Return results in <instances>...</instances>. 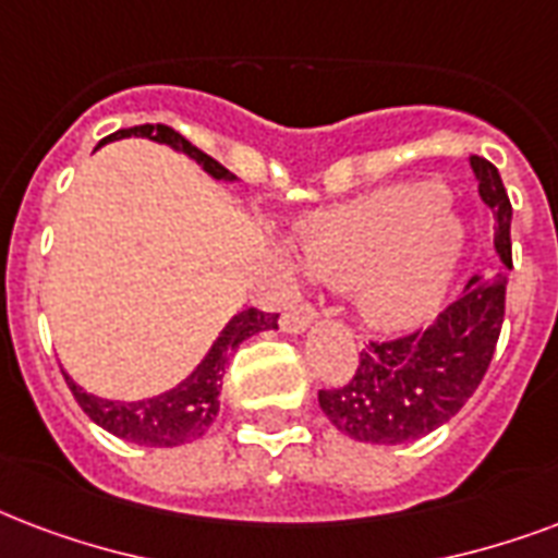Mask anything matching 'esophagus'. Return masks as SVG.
<instances>
[{"instance_id": "obj_1", "label": "esophagus", "mask_w": 558, "mask_h": 558, "mask_svg": "<svg viewBox=\"0 0 558 558\" xmlns=\"http://www.w3.org/2000/svg\"><path fill=\"white\" fill-rule=\"evenodd\" d=\"M318 318V313L310 304H301L298 310H289L287 316L280 318V327H283V333H304L313 322Z\"/></svg>"}]
</instances>
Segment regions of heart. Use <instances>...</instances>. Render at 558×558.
I'll list each match as a JSON object with an SVG mask.
<instances>
[{"label":"heart","mask_w":558,"mask_h":558,"mask_svg":"<svg viewBox=\"0 0 558 558\" xmlns=\"http://www.w3.org/2000/svg\"><path fill=\"white\" fill-rule=\"evenodd\" d=\"M304 269L327 287H354L383 330H410L436 316L465 248V228L445 186H383L318 216L301 231Z\"/></svg>","instance_id":"heart-1"}]
</instances>
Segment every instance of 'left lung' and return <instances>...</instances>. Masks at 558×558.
<instances>
[{
  "mask_svg": "<svg viewBox=\"0 0 558 558\" xmlns=\"http://www.w3.org/2000/svg\"><path fill=\"white\" fill-rule=\"evenodd\" d=\"M480 198L495 216V251L512 269V204L500 172L486 157H471ZM506 280H468L436 325L392 342H372L360 354L354 380L318 392V407L336 430L368 445H403L427 436L457 415L495 356L504 325Z\"/></svg>",
  "mask_w": 558,
  "mask_h": 558,
  "instance_id": "8db88e82",
  "label": "left lung"
}]
</instances>
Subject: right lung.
Returning <instances> with one entry per match:
<instances>
[{"instance_id": "add662e5", "label": "right lung", "mask_w": 558, "mask_h": 558, "mask_svg": "<svg viewBox=\"0 0 558 558\" xmlns=\"http://www.w3.org/2000/svg\"><path fill=\"white\" fill-rule=\"evenodd\" d=\"M125 137L155 140L160 146L181 151V155H186L190 160L202 166L213 181H225V184L236 181V175H231L222 163H216L213 157L204 155L202 148H195L190 140L181 137L169 125L125 128V131H117V134L101 140L99 146ZM260 330H278V316L275 313H260V310L254 307L236 313L222 327V333L216 336L210 351L190 372V377L178 383L175 389L151 395V398H143V401H110V398H99V395L87 392L84 386H78L66 372H63V377L70 383V389L81 410L87 412L108 433H113L119 439L134 441V445H146V448H178V445H186V441L202 439L204 433H207V427L216 418V412H219L222 377L228 363H231L233 351L248 336L260 333Z\"/></svg>"}]
</instances>
